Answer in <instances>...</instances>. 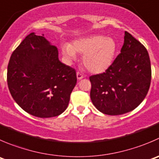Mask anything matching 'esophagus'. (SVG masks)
<instances>
[{"label": "esophagus", "mask_w": 159, "mask_h": 159, "mask_svg": "<svg viewBox=\"0 0 159 159\" xmlns=\"http://www.w3.org/2000/svg\"><path fill=\"white\" fill-rule=\"evenodd\" d=\"M83 78H84V75H83L81 72H77V78H78V80L82 79Z\"/></svg>", "instance_id": "1"}]
</instances>
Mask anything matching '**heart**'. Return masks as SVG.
<instances>
[{
	"label": "heart",
	"instance_id": "heart-1",
	"mask_svg": "<svg viewBox=\"0 0 159 159\" xmlns=\"http://www.w3.org/2000/svg\"><path fill=\"white\" fill-rule=\"evenodd\" d=\"M116 43L112 38L93 35L74 41L73 44L61 45V53L68 62L77 58V53L83 54L84 67L92 73H102L107 70L113 61L116 52Z\"/></svg>",
	"mask_w": 159,
	"mask_h": 159
}]
</instances>
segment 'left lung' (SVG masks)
<instances>
[{
  "instance_id": "1",
  "label": "left lung",
  "mask_w": 159,
  "mask_h": 159,
  "mask_svg": "<svg viewBox=\"0 0 159 159\" xmlns=\"http://www.w3.org/2000/svg\"><path fill=\"white\" fill-rule=\"evenodd\" d=\"M89 80L91 99L100 112L116 116L134 110L150 88L152 67L147 49L125 32L120 53L106 71Z\"/></svg>"
}]
</instances>
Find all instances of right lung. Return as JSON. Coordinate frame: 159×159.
Returning a JSON list of instances; mask_svg holds the SVG:
<instances>
[{"label":"right lung","mask_w":159,"mask_h":159,"mask_svg":"<svg viewBox=\"0 0 159 159\" xmlns=\"http://www.w3.org/2000/svg\"><path fill=\"white\" fill-rule=\"evenodd\" d=\"M34 32L14 50L7 66L9 91L17 104L40 118L57 116L68 106L76 70L63 64L58 50Z\"/></svg>","instance_id":"1"}]
</instances>
